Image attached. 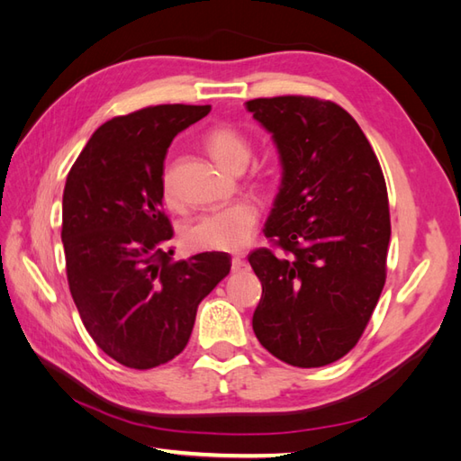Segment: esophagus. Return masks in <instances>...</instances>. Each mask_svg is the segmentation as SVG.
I'll list each match as a JSON object with an SVG mask.
<instances>
[{
  "label": "esophagus",
  "mask_w": 461,
  "mask_h": 461,
  "mask_svg": "<svg viewBox=\"0 0 461 461\" xmlns=\"http://www.w3.org/2000/svg\"><path fill=\"white\" fill-rule=\"evenodd\" d=\"M246 267H248L246 258H243V256H233V258H231V271H233V273L243 271Z\"/></svg>",
  "instance_id": "esophagus-1"
}]
</instances>
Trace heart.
Wrapping results in <instances>:
<instances>
[{"label":"heart","mask_w":461,"mask_h":461,"mask_svg":"<svg viewBox=\"0 0 461 461\" xmlns=\"http://www.w3.org/2000/svg\"><path fill=\"white\" fill-rule=\"evenodd\" d=\"M203 142L212 158L225 170H243L251 158L249 140L233 126H215ZM162 195L168 205L176 203V194L166 176L162 180ZM258 223V203L251 200H236L185 221L182 228V241L194 251H238L251 241Z\"/></svg>","instance_id":"heart-1"}]
</instances>
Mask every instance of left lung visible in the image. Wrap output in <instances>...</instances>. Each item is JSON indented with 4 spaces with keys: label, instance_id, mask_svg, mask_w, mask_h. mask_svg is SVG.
<instances>
[{
    "label": "left lung",
    "instance_id": "obj_1",
    "mask_svg": "<svg viewBox=\"0 0 461 461\" xmlns=\"http://www.w3.org/2000/svg\"><path fill=\"white\" fill-rule=\"evenodd\" d=\"M246 106L279 152L281 185L263 231L285 253L248 258L263 287L253 332L291 366H325L357 345L384 287V176L342 106L295 95Z\"/></svg>",
    "mask_w": 461,
    "mask_h": 461
}]
</instances>
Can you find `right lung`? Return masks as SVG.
<instances>
[{
	"label": "right lung",
	"mask_w": 461,
	"mask_h": 461,
	"mask_svg": "<svg viewBox=\"0 0 461 461\" xmlns=\"http://www.w3.org/2000/svg\"><path fill=\"white\" fill-rule=\"evenodd\" d=\"M210 104H158L95 131L67 176L63 230L68 289L85 329L121 365L146 370L188 345L195 311L231 258L205 251L172 261L162 210L164 158L174 136Z\"/></svg>",
	"instance_id": "add662e5"
}]
</instances>
